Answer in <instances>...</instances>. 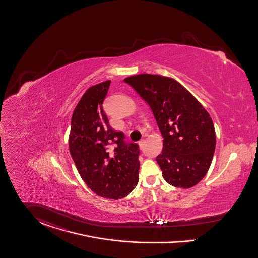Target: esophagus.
<instances>
[{"label": "esophagus", "mask_w": 258, "mask_h": 258, "mask_svg": "<svg viewBox=\"0 0 258 258\" xmlns=\"http://www.w3.org/2000/svg\"><path fill=\"white\" fill-rule=\"evenodd\" d=\"M144 144H145V140H141V141L139 142V147H140V149H143Z\"/></svg>", "instance_id": "1"}]
</instances>
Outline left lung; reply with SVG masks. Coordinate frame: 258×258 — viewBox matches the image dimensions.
I'll use <instances>...</instances> for the list:
<instances>
[{
    "label": "left lung",
    "mask_w": 258,
    "mask_h": 258,
    "mask_svg": "<svg viewBox=\"0 0 258 258\" xmlns=\"http://www.w3.org/2000/svg\"><path fill=\"white\" fill-rule=\"evenodd\" d=\"M149 103L163 136L156 157L164 180L189 189L208 171L216 146L212 119L203 104L171 77L138 74L124 79Z\"/></svg>",
    "instance_id": "8db88e82"
}]
</instances>
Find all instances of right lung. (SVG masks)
Instances as JSON below:
<instances>
[{
	"label": "right lung",
	"mask_w": 258,
	"mask_h": 258,
	"mask_svg": "<svg viewBox=\"0 0 258 258\" xmlns=\"http://www.w3.org/2000/svg\"><path fill=\"white\" fill-rule=\"evenodd\" d=\"M110 80L90 87L71 118V157L87 186L100 197L118 200L139 181L137 144L126 145L123 133L112 129L103 109Z\"/></svg>",
	"instance_id": "add662e5"
}]
</instances>
